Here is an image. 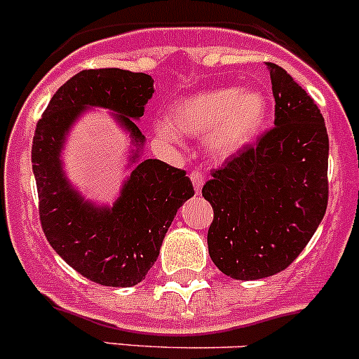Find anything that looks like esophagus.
<instances>
[{
  "label": "esophagus",
  "mask_w": 359,
  "mask_h": 359,
  "mask_svg": "<svg viewBox=\"0 0 359 359\" xmlns=\"http://www.w3.org/2000/svg\"><path fill=\"white\" fill-rule=\"evenodd\" d=\"M190 180H191V183H194L195 191H197V194H201L202 184H204V175H202L201 171H191L190 172Z\"/></svg>",
  "instance_id": "obj_1"
}]
</instances>
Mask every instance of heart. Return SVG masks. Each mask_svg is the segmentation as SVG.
I'll use <instances>...</instances> for the list:
<instances>
[{
  "mask_svg": "<svg viewBox=\"0 0 359 359\" xmlns=\"http://www.w3.org/2000/svg\"><path fill=\"white\" fill-rule=\"evenodd\" d=\"M266 102L256 91L216 88L176 102L171 109V124L158 123L157 129L169 140L178 133L209 136L214 149L233 152L245 145L264 123Z\"/></svg>",
  "mask_w": 359,
  "mask_h": 359,
  "instance_id": "1",
  "label": "heart"
}]
</instances>
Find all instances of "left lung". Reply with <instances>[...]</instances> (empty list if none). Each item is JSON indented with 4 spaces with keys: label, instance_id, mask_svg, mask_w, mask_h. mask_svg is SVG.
<instances>
[{
    "label": "left lung",
    "instance_id": "1",
    "mask_svg": "<svg viewBox=\"0 0 359 359\" xmlns=\"http://www.w3.org/2000/svg\"><path fill=\"white\" fill-rule=\"evenodd\" d=\"M275 126L210 172L202 197L212 205L210 259L235 280L289 268L328 204V135L323 116L287 70L266 62Z\"/></svg>",
    "mask_w": 359,
    "mask_h": 359
}]
</instances>
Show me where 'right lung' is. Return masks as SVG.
<instances>
[{
    "mask_svg": "<svg viewBox=\"0 0 359 359\" xmlns=\"http://www.w3.org/2000/svg\"><path fill=\"white\" fill-rule=\"evenodd\" d=\"M152 93L149 74L81 70L58 88L36 124L32 171L43 231L62 259L100 285L131 287L145 278L176 210L195 194L194 184L183 169L147 158L133 171L116 205L97 209L84 204L62 175V140L84 107L98 105L121 114L135 143H143L133 119L143 116Z\"/></svg>",
    "mask_w": 359,
    "mask_h": 359,
    "instance_id": "right-lung-1",
    "label": "right lung"
}]
</instances>
